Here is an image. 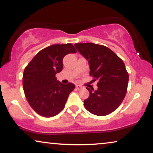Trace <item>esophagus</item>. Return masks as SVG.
I'll return each mask as SVG.
<instances>
[{"label":"esophagus","instance_id":"34e87169","mask_svg":"<svg viewBox=\"0 0 153 153\" xmlns=\"http://www.w3.org/2000/svg\"><path fill=\"white\" fill-rule=\"evenodd\" d=\"M75 87H76V89H78V90H80V89H82L83 88L82 86H81V85H75Z\"/></svg>","mask_w":153,"mask_h":153}]
</instances>
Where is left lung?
Returning <instances> with one entry per match:
<instances>
[{
    "mask_svg": "<svg viewBox=\"0 0 153 153\" xmlns=\"http://www.w3.org/2000/svg\"><path fill=\"white\" fill-rule=\"evenodd\" d=\"M77 50L88 61L91 76L98 89L86 87L89 96L84 101L87 111L105 116L115 111L125 99L129 74L123 61L111 49L94 43H76Z\"/></svg>",
    "mask_w": 153,
    "mask_h": 153,
    "instance_id": "left-lung-1",
    "label": "left lung"
}]
</instances>
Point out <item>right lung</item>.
I'll return each instance as SVG.
<instances>
[{
    "instance_id": "add662e5",
    "label": "right lung",
    "mask_w": 153,
    "mask_h": 153,
    "mask_svg": "<svg viewBox=\"0 0 153 153\" xmlns=\"http://www.w3.org/2000/svg\"><path fill=\"white\" fill-rule=\"evenodd\" d=\"M76 52L71 43L53 45L40 50L24 69V94L38 115L51 117L64 109L75 85L71 82L62 84L55 75L62 71L64 56Z\"/></svg>"
}]
</instances>
